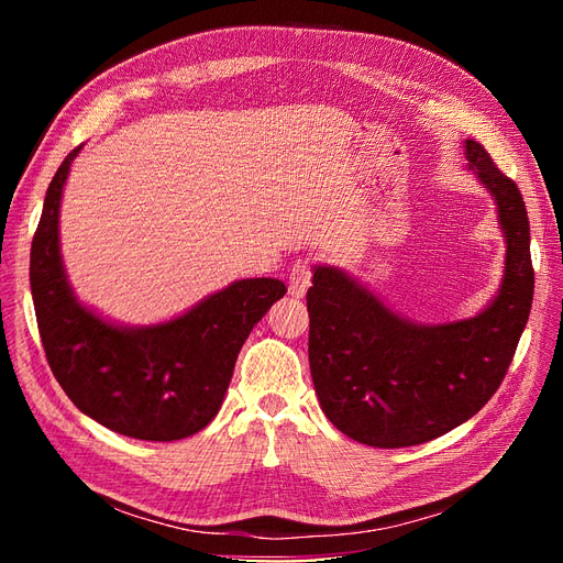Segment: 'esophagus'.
Here are the masks:
<instances>
[{
  "label": "esophagus",
  "mask_w": 563,
  "mask_h": 563,
  "mask_svg": "<svg viewBox=\"0 0 563 563\" xmlns=\"http://www.w3.org/2000/svg\"><path fill=\"white\" fill-rule=\"evenodd\" d=\"M310 279H312L310 263L308 261H296L294 267H291V275H288V294H291L294 298H302L305 294H308Z\"/></svg>",
  "instance_id": "34e87169"
}]
</instances>
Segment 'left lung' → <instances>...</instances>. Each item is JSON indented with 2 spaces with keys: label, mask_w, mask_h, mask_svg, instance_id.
<instances>
[{
  "label": "left lung",
  "mask_w": 563,
  "mask_h": 563,
  "mask_svg": "<svg viewBox=\"0 0 563 563\" xmlns=\"http://www.w3.org/2000/svg\"><path fill=\"white\" fill-rule=\"evenodd\" d=\"M467 166L496 199L505 234L498 296L476 317L416 323L391 312L343 269L317 265L308 291L310 371L321 411L376 449L432 441L496 395L533 302L531 228L523 197L476 141Z\"/></svg>",
  "instance_id": "8db88e82"
}]
</instances>
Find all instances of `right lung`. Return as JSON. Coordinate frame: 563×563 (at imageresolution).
Listing matches in <instances>:
<instances>
[{
	"mask_svg": "<svg viewBox=\"0 0 563 563\" xmlns=\"http://www.w3.org/2000/svg\"><path fill=\"white\" fill-rule=\"evenodd\" d=\"M81 147L51 180L30 251V288L46 362L81 413L108 430L145 439H185L216 418L236 354L272 302L279 279H240L155 327H117L84 308L67 282L58 213L63 185Z\"/></svg>",
	"mask_w": 563,
	"mask_h": 563,
	"instance_id": "obj_1",
	"label": "right lung"
}]
</instances>
